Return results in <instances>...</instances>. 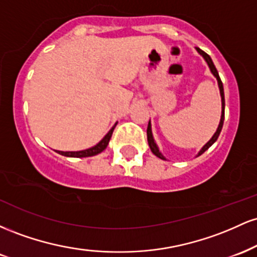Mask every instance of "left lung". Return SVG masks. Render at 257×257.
<instances>
[{"mask_svg":"<svg viewBox=\"0 0 257 257\" xmlns=\"http://www.w3.org/2000/svg\"><path fill=\"white\" fill-rule=\"evenodd\" d=\"M196 51L198 52L200 55H202L203 59H204V60H205V63L208 64L209 69H210V72L213 73V75H214V77L217 79V85H219V89H220V95H221V118H220L219 126H217L216 132H215V134L213 135V137H211L210 140H209L208 143H206L205 145L203 146L202 149L199 150V152L197 153V156H196V157H198V156L203 155V153H204V152L206 151V150L209 149V147H210L211 145H213V144L215 143V141L217 140V138H219V135H220V133H221V129H222V125H223V119H225V94H223V85H222V82H221V79H220L219 72H217L216 67H215V65H214V63H213V60H211V58L209 57V55L206 54L205 52H203L202 49H199V48H196ZM147 141H149V146H150V149H151V151H152L153 155H155V156H157L158 158H161V159H164V161H167V158L164 157V156H163V153H162L161 151H159V147H158L157 144H156V140H155V138H153V134H152V125H151V120H150V122H149V126H147Z\"/></svg>","mask_w":257,"mask_h":257,"instance_id":"left-lung-1","label":"left lung"}]
</instances>
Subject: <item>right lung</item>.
<instances>
[{
  "mask_svg": "<svg viewBox=\"0 0 257 257\" xmlns=\"http://www.w3.org/2000/svg\"><path fill=\"white\" fill-rule=\"evenodd\" d=\"M116 125H117V122L114 123V125L112 126L110 131H108L107 134H106L105 137L102 138L101 140H100L95 146L90 147V149L82 150V151H66V152H65V151H55V152H58L59 155H61V156H65V157H75V158L91 157V156L99 155L100 152H102L106 149V147H107L108 141H110V139L112 137V133H113L114 128H116Z\"/></svg>",
  "mask_w": 257,
  "mask_h": 257,
  "instance_id": "right-lung-1",
  "label": "right lung"
}]
</instances>
